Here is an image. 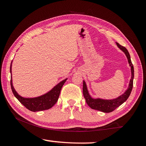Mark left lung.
<instances>
[{
    "label": "left lung",
    "instance_id": "8db88e82",
    "mask_svg": "<svg viewBox=\"0 0 146 146\" xmlns=\"http://www.w3.org/2000/svg\"><path fill=\"white\" fill-rule=\"evenodd\" d=\"M118 48L120 50H122L123 53H125V56L127 58L128 63L129 64L131 67V78L129 81V86L127 90L123 93L122 95L119 97L114 98V99H102V98H94L91 97V96L89 93V91L86 85V82L83 80V95L86 99V102L88 104V105L90 107L93 109V110H96L100 111L104 113H110L114 111L116 108L119 107L120 105L125 102L126 100L129 97L131 92L133 89V78H134V68H133V64L131 60V57L129 52H128L127 49L122 46L120 45L119 44L116 42Z\"/></svg>",
    "mask_w": 146,
    "mask_h": 146
}]
</instances>
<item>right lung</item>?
<instances>
[{
    "label": "right lung",
    "instance_id": "1",
    "mask_svg": "<svg viewBox=\"0 0 146 146\" xmlns=\"http://www.w3.org/2000/svg\"><path fill=\"white\" fill-rule=\"evenodd\" d=\"M11 64L10 66V73L11 75ZM68 78H66L56 84L55 87L53 88L51 90L48 91V93L44 94L42 95L39 96L37 97L34 98H25L19 95L15 90L12 82V75L11 76V88L12 92L18 100L22 104L25 106L28 110L31 111L36 112L39 111H43L49 110L53 107L57 102L59 95H60V90L62 88L64 83L67 80Z\"/></svg>",
    "mask_w": 146,
    "mask_h": 146
}]
</instances>
